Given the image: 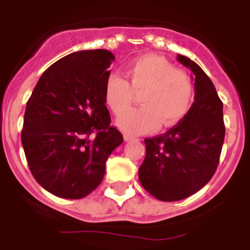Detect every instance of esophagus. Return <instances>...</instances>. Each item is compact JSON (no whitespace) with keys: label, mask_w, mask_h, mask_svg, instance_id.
I'll list each match as a JSON object with an SVG mask.
<instances>
[{"label":"esophagus","mask_w":250,"mask_h":250,"mask_svg":"<svg viewBox=\"0 0 250 250\" xmlns=\"http://www.w3.org/2000/svg\"><path fill=\"white\" fill-rule=\"evenodd\" d=\"M125 142H129V141H139V139L136 138V137L129 136V134H125Z\"/></svg>","instance_id":"obj_1"}]
</instances>
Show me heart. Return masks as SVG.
Listing matches in <instances>:
<instances>
[{
    "label": "heart",
    "instance_id": "1",
    "mask_svg": "<svg viewBox=\"0 0 250 250\" xmlns=\"http://www.w3.org/2000/svg\"><path fill=\"white\" fill-rule=\"evenodd\" d=\"M125 76L109 74L104 83V100L114 114H122L131 104L134 92H142V106L118 120V127L129 134H143L180 122L193 101V83L184 70L155 54L130 60Z\"/></svg>",
    "mask_w": 250,
    "mask_h": 250
}]
</instances>
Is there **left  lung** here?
<instances>
[{"instance_id": "left-lung-1", "label": "left lung", "mask_w": 250, "mask_h": 250, "mask_svg": "<svg viewBox=\"0 0 250 250\" xmlns=\"http://www.w3.org/2000/svg\"><path fill=\"white\" fill-rule=\"evenodd\" d=\"M195 81V101L176 125L144 139L146 159L139 167L142 186L160 201H179L201 190L213 176L225 141L223 104L211 79L184 55Z\"/></svg>"}]
</instances>
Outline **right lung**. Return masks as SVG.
<instances>
[{
	"label": "right lung",
	"mask_w": 250,
	"mask_h": 250,
	"mask_svg": "<svg viewBox=\"0 0 250 250\" xmlns=\"http://www.w3.org/2000/svg\"><path fill=\"white\" fill-rule=\"evenodd\" d=\"M114 55L81 50L49 66L27 102L22 146L37 183L62 199H83L101 184L123 136L111 125L104 83Z\"/></svg>",
	"instance_id": "add662e5"
}]
</instances>
